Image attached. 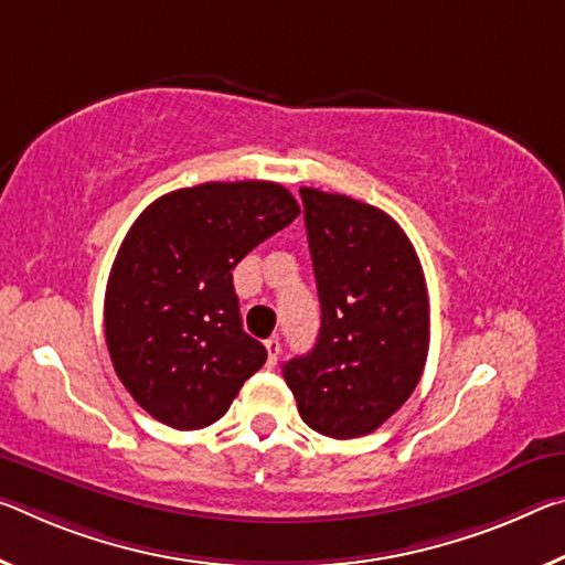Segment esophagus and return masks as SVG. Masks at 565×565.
<instances>
[{"label": "esophagus", "instance_id": "34e87169", "mask_svg": "<svg viewBox=\"0 0 565 565\" xmlns=\"http://www.w3.org/2000/svg\"><path fill=\"white\" fill-rule=\"evenodd\" d=\"M266 352H268V366H276L279 362V354H281V342L276 337L266 339Z\"/></svg>", "mask_w": 565, "mask_h": 565}]
</instances>
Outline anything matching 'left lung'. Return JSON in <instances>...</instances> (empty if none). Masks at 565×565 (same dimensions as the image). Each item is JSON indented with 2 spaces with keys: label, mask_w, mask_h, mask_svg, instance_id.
<instances>
[{
  "label": "left lung",
  "mask_w": 565,
  "mask_h": 565,
  "mask_svg": "<svg viewBox=\"0 0 565 565\" xmlns=\"http://www.w3.org/2000/svg\"><path fill=\"white\" fill-rule=\"evenodd\" d=\"M321 329L284 364L303 423L352 440L395 415L423 377L429 301L417 250L399 223L349 195L301 188Z\"/></svg>",
  "instance_id": "obj_1"
}]
</instances>
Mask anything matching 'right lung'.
<instances>
[{"mask_svg":"<svg viewBox=\"0 0 565 565\" xmlns=\"http://www.w3.org/2000/svg\"><path fill=\"white\" fill-rule=\"evenodd\" d=\"M301 213L279 183H201L132 223L105 291V342L132 399L175 429L226 415L266 349L241 327L234 268Z\"/></svg>","mask_w":565,"mask_h":565,"instance_id":"right-lung-1","label":"right lung"}]
</instances>
